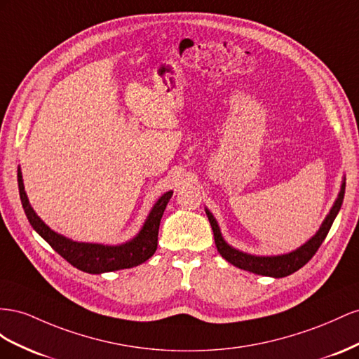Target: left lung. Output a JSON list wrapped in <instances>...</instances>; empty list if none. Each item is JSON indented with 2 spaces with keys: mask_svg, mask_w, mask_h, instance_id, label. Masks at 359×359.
<instances>
[{
  "mask_svg": "<svg viewBox=\"0 0 359 359\" xmlns=\"http://www.w3.org/2000/svg\"><path fill=\"white\" fill-rule=\"evenodd\" d=\"M344 188H346V177H343L339 196H337L330 213L326 215V218L323 219L319 230L316 231V234L311 239H309L304 245H301L299 248H296L294 251H290L287 254L254 255V254L239 251L238 248H233L231 245L222 238L218 221L215 219L212 212L208 208H204V210H206L209 222L212 225L215 245H217L218 252L225 260L243 271H248V272L257 273V275H264V276H272V278H283V276H287L298 269H301L304 264H306L311 260L316 251L319 250L322 242L326 238L327 231H330V229H331L335 217L340 212L343 198H344Z\"/></svg>",
  "mask_w": 359,
  "mask_h": 359,
  "instance_id": "obj_1",
  "label": "left lung"
}]
</instances>
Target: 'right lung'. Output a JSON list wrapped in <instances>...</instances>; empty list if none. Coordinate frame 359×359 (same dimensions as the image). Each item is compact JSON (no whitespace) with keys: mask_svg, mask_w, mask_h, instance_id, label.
Listing matches in <instances>:
<instances>
[{"mask_svg":"<svg viewBox=\"0 0 359 359\" xmlns=\"http://www.w3.org/2000/svg\"><path fill=\"white\" fill-rule=\"evenodd\" d=\"M18 187L22 208L32 227L61 257L66 259L72 266H75L76 269L87 273H104L120 269H129L149 260L158 248V231L161 218L172 196V191L162 194L158 201L153 204V208L149 212L141 230L137 233V236L120 245H105L72 241L63 236V234L54 231L53 229H49V225H46L39 218V215L34 212L32 204L28 201L20 168H18Z\"/></svg>","mask_w":359,"mask_h":359,"instance_id":"obj_1","label":"right lung"}]
</instances>
